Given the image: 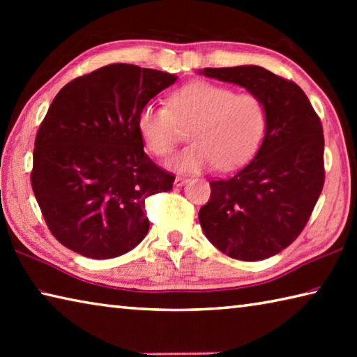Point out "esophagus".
<instances>
[{
    "label": "esophagus",
    "instance_id": "1",
    "mask_svg": "<svg viewBox=\"0 0 357 357\" xmlns=\"http://www.w3.org/2000/svg\"><path fill=\"white\" fill-rule=\"evenodd\" d=\"M185 181H187L185 176H176V178H174V185H176V187L183 185V184L185 183Z\"/></svg>",
    "mask_w": 357,
    "mask_h": 357
}]
</instances>
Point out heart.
Returning a JSON list of instances; mask_svg holds the SVG:
<instances>
[{
	"label": "heart",
	"instance_id": "obj_1",
	"mask_svg": "<svg viewBox=\"0 0 357 357\" xmlns=\"http://www.w3.org/2000/svg\"><path fill=\"white\" fill-rule=\"evenodd\" d=\"M268 121V108L259 96L193 82L172 93L167 107L144 104L137 114V130L151 154L168 157L183 129L190 128L192 144L170 162L174 170L198 173L217 167L229 172L257 154Z\"/></svg>",
	"mask_w": 357,
	"mask_h": 357
}]
</instances>
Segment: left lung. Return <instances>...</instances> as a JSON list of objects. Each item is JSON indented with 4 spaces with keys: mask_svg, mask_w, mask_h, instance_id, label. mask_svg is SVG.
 Here are the masks:
<instances>
[{
    "mask_svg": "<svg viewBox=\"0 0 357 357\" xmlns=\"http://www.w3.org/2000/svg\"><path fill=\"white\" fill-rule=\"evenodd\" d=\"M200 74L259 96L269 121L255 159L231 178L211 181L198 220L225 255L269 258L299 236L323 190L321 121L298 84L259 66L204 68Z\"/></svg>",
    "mask_w": 357,
    "mask_h": 357,
    "instance_id": "left-lung-1",
    "label": "left lung"
}]
</instances>
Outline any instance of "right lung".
Segmentation results:
<instances>
[{
  "instance_id": "1",
  "label": "right lung",
  "mask_w": 357,
  "mask_h": 357,
  "mask_svg": "<svg viewBox=\"0 0 357 357\" xmlns=\"http://www.w3.org/2000/svg\"><path fill=\"white\" fill-rule=\"evenodd\" d=\"M176 75L110 64L69 82L36 135L31 185L48 229L83 257L107 259L146 236L144 200L172 190L137 130L140 108Z\"/></svg>"
}]
</instances>
